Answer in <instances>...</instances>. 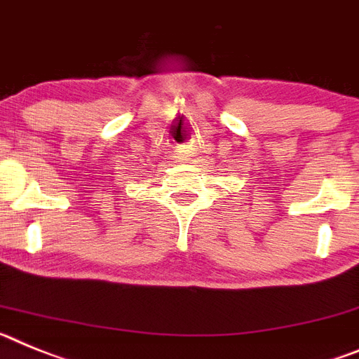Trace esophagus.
I'll list each match as a JSON object with an SVG mask.
<instances>
[{
    "mask_svg": "<svg viewBox=\"0 0 359 359\" xmlns=\"http://www.w3.org/2000/svg\"><path fill=\"white\" fill-rule=\"evenodd\" d=\"M173 161H175V162L186 161V154H184V149H177L175 154H173Z\"/></svg>",
    "mask_w": 359,
    "mask_h": 359,
    "instance_id": "obj_1",
    "label": "esophagus"
}]
</instances>
